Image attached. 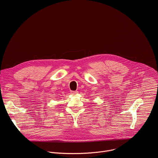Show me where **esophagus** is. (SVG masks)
Here are the masks:
<instances>
[{"label": "esophagus", "mask_w": 158, "mask_h": 158, "mask_svg": "<svg viewBox=\"0 0 158 158\" xmlns=\"http://www.w3.org/2000/svg\"><path fill=\"white\" fill-rule=\"evenodd\" d=\"M71 93L73 94H76L78 93V92H77V91H71Z\"/></svg>", "instance_id": "34e87169"}]
</instances>
